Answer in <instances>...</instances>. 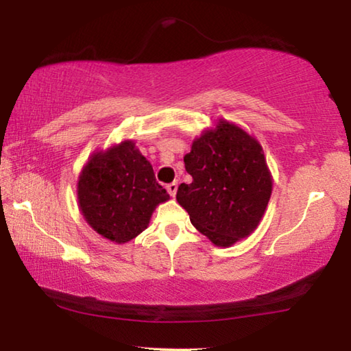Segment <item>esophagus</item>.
<instances>
[{"label":"esophagus","mask_w":351,"mask_h":351,"mask_svg":"<svg viewBox=\"0 0 351 351\" xmlns=\"http://www.w3.org/2000/svg\"><path fill=\"white\" fill-rule=\"evenodd\" d=\"M167 192H169V195L170 197H175L176 195V192H178V182H170V184H167Z\"/></svg>","instance_id":"1"}]
</instances>
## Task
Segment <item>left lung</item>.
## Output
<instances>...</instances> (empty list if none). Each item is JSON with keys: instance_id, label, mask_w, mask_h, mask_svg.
<instances>
[{"instance_id": "left-lung-1", "label": "left lung", "mask_w": 351, "mask_h": 351, "mask_svg": "<svg viewBox=\"0 0 351 351\" xmlns=\"http://www.w3.org/2000/svg\"><path fill=\"white\" fill-rule=\"evenodd\" d=\"M184 164L193 181L178 187L176 199L213 245L232 246L257 229L272 192L258 141L219 119L193 141Z\"/></svg>"}]
</instances>
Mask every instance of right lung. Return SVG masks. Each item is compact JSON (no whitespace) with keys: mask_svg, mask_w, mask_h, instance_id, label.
<instances>
[{"mask_svg":"<svg viewBox=\"0 0 351 351\" xmlns=\"http://www.w3.org/2000/svg\"><path fill=\"white\" fill-rule=\"evenodd\" d=\"M169 198L133 141L94 153L77 182L83 218L99 235L117 245L145 230L156 206Z\"/></svg>","mask_w":351,"mask_h":351,"instance_id":"1","label":"right lung"}]
</instances>
